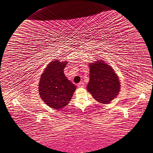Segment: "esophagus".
<instances>
[{"label":"esophagus","mask_w":153,"mask_h":153,"mask_svg":"<svg viewBox=\"0 0 153 153\" xmlns=\"http://www.w3.org/2000/svg\"><path fill=\"white\" fill-rule=\"evenodd\" d=\"M85 84H84L82 82H79L77 85V86L79 87V88H84V86H85Z\"/></svg>","instance_id":"34e87169"}]
</instances>
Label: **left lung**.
Listing matches in <instances>:
<instances>
[{"mask_svg":"<svg viewBox=\"0 0 153 153\" xmlns=\"http://www.w3.org/2000/svg\"><path fill=\"white\" fill-rule=\"evenodd\" d=\"M88 66L90 81L87 90L97 102L103 104L109 103L120 91L119 77L112 67L103 60L89 63Z\"/></svg>","mask_w":153,"mask_h":153,"instance_id":"obj_1","label":"left lung"}]
</instances>
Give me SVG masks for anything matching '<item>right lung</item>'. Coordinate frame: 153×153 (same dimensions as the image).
Here are the masks:
<instances>
[{
  "label": "right lung",
  "instance_id": "right-lung-1",
  "mask_svg": "<svg viewBox=\"0 0 153 153\" xmlns=\"http://www.w3.org/2000/svg\"><path fill=\"white\" fill-rule=\"evenodd\" d=\"M67 63L58 60L51 62L39 80V95L44 103L53 109L60 110L68 105L76 89L63 73Z\"/></svg>",
  "mask_w": 153,
  "mask_h": 153
}]
</instances>
